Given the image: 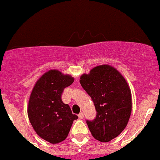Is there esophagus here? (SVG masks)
<instances>
[{"label":"esophagus","mask_w":160,"mask_h":160,"mask_svg":"<svg viewBox=\"0 0 160 160\" xmlns=\"http://www.w3.org/2000/svg\"><path fill=\"white\" fill-rule=\"evenodd\" d=\"M78 118H79L80 119H83V118H84V113H82V112H81L79 114H78Z\"/></svg>","instance_id":"obj_1"}]
</instances>
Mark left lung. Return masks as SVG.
Returning <instances> with one entry per match:
<instances>
[{"label":"left lung","instance_id":"8db88e82","mask_svg":"<svg viewBox=\"0 0 160 160\" xmlns=\"http://www.w3.org/2000/svg\"><path fill=\"white\" fill-rule=\"evenodd\" d=\"M80 84L97 112L93 121H86L92 135L102 142L118 137L132 113V94L124 77L114 68L104 64L82 75Z\"/></svg>","mask_w":160,"mask_h":160}]
</instances>
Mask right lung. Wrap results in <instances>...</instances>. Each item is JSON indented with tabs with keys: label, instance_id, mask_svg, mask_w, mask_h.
<instances>
[{
	"label": "right lung",
	"instance_id": "obj_1",
	"mask_svg": "<svg viewBox=\"0 0 160 160\" xmlns=\"http://www.w3.org/2000/svg\"><path fill=\"white\" fill-rule=\"evenodd\" d=\"M74 78L57 70L46 72L35 85L28 107V116L36 134L52 144L68 137L73 121L78 116L64 104L61 96Z\"/></svg>",
	"mask_w": 160,
	"mask_h": 160
}]
</instances>
